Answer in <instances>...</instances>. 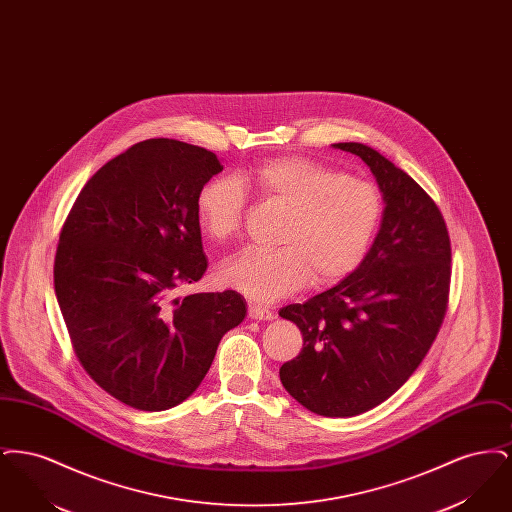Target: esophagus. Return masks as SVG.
<instances>
[{"instance_id": "obj_1", "label": "esophagus", "mask_w": 512, "mask_h": 512, "mask_svg": "<svg viewBox=\"0 0 512 512\" xmlns=\"http://www.w3.org/2000/svg\"><path fill=\"white\" fill-rule=\"evenodd\" d=\"M249 318H253V320H274L276 315H274V311H270L267 307L249 305Z\"/></svg>"}]
</instances>
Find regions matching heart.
<instances>
[{"instance_id":"b5f03b06","label":"heart","mask_w":512,"mask_h":512,"mask_svg":"<svg viewBox=\"0 0 512 512\" xmlns=\"http://www.w3.org/2000/svg\"><path fill=\"white\" fill-rule=\"evenodd\" d=\"M244 190L286 211L278 234L282 247H247L219 268L222 286L259 303L288 297L311 280L334 286L351 276L363 265L384 215V197L372 182L307 157H278L201 190L197 213L211 240L224 242L240 232Z\"/></svg>"}]
</instances>
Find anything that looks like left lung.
<instances>
[{"label":"left lung","instance_id":"left-lung-1","mask_svg":"<svg viewBox=\"0 0 512 512\" xmlns=\"http://www.w3.org/2000/svg\"><path fill=\"white\" fill-rule=\"evenodd\" d=\"M336 149L365 161L384 215L363 265L334 288L280 309L303 349L280 368L286 391L320 416L366 413L399 390L426 357L445 317L451 242L438 205L376 149Z\"/></svg>","mask_w":512,"mask_h":512}]
</instances>
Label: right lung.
I'll return each mask as SVG.
<instances>
[{
  "mask_svg": "<svg viewBox=\"0 0 512 512\" xmlns=\"http://www.w3.org/2000/svg\"><path fill=\"white\" fill-rule=\"evenodd\" d=\"M220 171L203 147L134 144L86 182L61 230L53 282L76 357L128 407L188 399L247 315L232 290L174 297L207 270L197 199Z\"/></svg>",
  "mask_w": 512,
  "mask_h": 512,
  "instance_id": "right-lung-1",
  "label": "right lung"
}]
</instances>
